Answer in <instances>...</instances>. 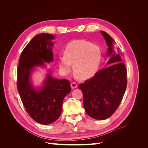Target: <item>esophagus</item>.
Instances as JSON below:
<instances>
[{"label": "esophagus", "instance_id": "obj_1", "mask_svg": "<svg viewBox=\"0 0 148 148\" xmlns=\"http://www.w3.org/2000/svg\"><path fill=\"white\" fill-rule=\"evenodd\" d=\"M71 88H72V89H75V88H76L77 87V83H75V82L71 83Z\"/></svg>", "mask_w": 148, "mask_h": 148}]
</instances>
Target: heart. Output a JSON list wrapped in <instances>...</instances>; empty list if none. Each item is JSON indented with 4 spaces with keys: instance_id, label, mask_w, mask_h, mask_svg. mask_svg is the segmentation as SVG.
<instances>
[{
    "instance_id": "heart-1",
    "label": "heart",
    "mask_w": 148,
    "mask_h": 148,
    "mask_svg": "<svg viewBox=\"0 0 148 148\" xmlns=\"http://www.w3.org/2000/svg\"><path fill=\"white\" fill-rule=\"evenodd\" d=\"M64 55L58 57V65L63 73L70 72L71 64L73 71L80 79H88L99 71L102 60L101 48L85 40L69 42L64 49Z\"/></svg>"
}]
</instances>
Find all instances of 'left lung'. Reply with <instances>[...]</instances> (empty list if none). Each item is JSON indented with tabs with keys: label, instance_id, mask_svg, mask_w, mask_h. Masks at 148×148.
I'll list each match as a JSON object with an SVG mask.
<instances>
[{
	"label": "left lung",
	"instance_id": "1",
	"mask_svg": "<svg viewBox=\"0 0 148 148\" xmlns=\"http://www.w3.org/2000/svg\"><path fill=\"white\" fill-rule=\"evenodd\" d=\"M104 36L109 57L106 68L98 71L91 78L79 85L83 95L85 111L91 117L105 120L112 115L119 107L127 88V69L122 62L115 42L105 31Z\"/></svg>",
	"mask_w": 148,
	"mask_h": 148
}]
</instances>
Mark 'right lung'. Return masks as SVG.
I'll return each mask as SVG.
<instances>
[{
  "mask_svg": "<svg viewBox=\"0 0 148 148\" xmlns=\"http://www.w3.org/2000/svg\"><path fill=\"white\" fill-rule=\"evenodd\" d=\"M52 34L36 35L21 52L17 69V88L25 110L36 122L51 124L62 112L63 101L71 91L69 80L52 77L50 71L41 87L35 88L31 75L36 66H46L53 60Z\"/></svg>",
  "mask_w": 148,
  "mask_h": 148,
  "instance_id": "1",
  "label": "right lung"
}]
</instances>
